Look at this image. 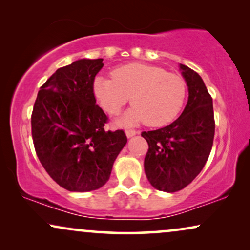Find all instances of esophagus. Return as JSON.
<instances>
[{"mask_svg": "<svg viewBox=\"0 0 250 250\" xmlns=\"http://www.w3.org/2000/svg\"><path fill=\"white\" fill-rule=\"evenodd\" d=\"M136 131H134V129H127L126 131V135H127V138H132V136H134L136 134Z\"/></svg>", "mask_w": 250, "mask_h": 250, "instance_id": "34e87169", "label": "esophagus"}]
</instances>
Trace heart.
<instances>
[{"label":"heart","instance_id":"heart-1","mask_svg":"<svg viewBox=\"0 0 250 250\" xmlns=\"http://www.w3.org/2000/svg\"><path fill=\"white\" fill-rule=\"evenodd\" d=\"M112 78H95L93 92L104 111L118 115L132 97L133 108L123 124L145 122L151 127L168 124L179 115L187 95V84L179 75L152 64L132 62L111 73Z\"/></svg>","mask_w":250,"mask_h":250}]
</instances>
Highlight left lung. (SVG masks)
Wrapping results in <instances>:
<instances>
[{"instance_id": "1", "label": "left lung", "mask_w": 250, "mask_h": 250, "mask_svg": "<svg viewBox=\"0 0 250 250\" xmlns=\"http://www.w3.org/2000/svg\"><path fill=\"white\" fill-rule=\"evenodd\" d=\"M189 87L184 110L172 124L142 132L149 149L145 172L157 190L176 192L201 172L209 157L215 134L213 99L196 71L180 64Z\"/></svg>"}]
</instances>
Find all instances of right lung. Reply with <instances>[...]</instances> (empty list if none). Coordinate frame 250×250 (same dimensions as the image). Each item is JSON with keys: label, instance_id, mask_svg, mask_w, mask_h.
Segmentation results:
<instances>
[{"label": "right lung", "instance_id": "1", "mask_svg": "<svg viewBox=\"0 0 250 250\" xmlns=\"http://www.w3.org/2000/svg\"><path fill=\"white\" fill-rule=\"evenodd\" d=\"M104 59H81L61 67L40 87L32 112L36 155L46 173L73 192L107 183L127 142L123 129L107 131L108 117L95 104L93 84Z\"/></svg>", "mask_w": 250, "mask_h": 250}]
</instances>
